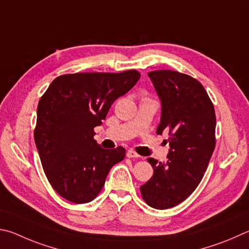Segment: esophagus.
<instances>
[{"label":"esophagus","instance_id":"1","mask_svg":"<svg viewBox=\"0 0 249 249\" xmlns=\"http://www.w3.org/2000/svg\"><path fill=\"white\" fill-rule=\"evenodd\" d=\"M127 156H128L129 159H137V158H140V155H139L138 153H136V152L132 151V150H130V151L127 152Z\"/></svg>","mask_w":249,"mask_h":249}]
</instances>
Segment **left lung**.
<instances>
[{
	"label": "left lung",
	"instance_id": "obj_1",
	"mask_svg": "<svg viewBox=\"0 0 249 249\" xmlns=\"http://www.w3.org/2000/svg\"><path fill=\"white\" fill-rule=\"evenodd\" d=\"M147 75L162 104L156 133L168 132L169 152L166 163L147 159L154 173L140 189L150 207L164 210L186 200L201 181L215 147V112L196 78L171 70Z\"/></svg>",
	"mask_w": 249,
	"mask_h": 249
}]
</instances>
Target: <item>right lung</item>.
Here are the masks:
<instances>
[{"label":"right lung","mask_w":249,"mask_h":249,"mask_svg":"<svg viewBox=\"0 0 249 249\" xmlns=\"http://www.w3.org/2000/svg\"><path fill=\"white\" fill-rule=\"evenodd\" d=\"M136 70L120 73H74L54 78L39 100L34 137L46 176L61 197L87 203L100 193L122 146L107 150L94 140L117 98L137 84Z\"/></svg>","instance_id":"right-lung-1"}]
</instances>
